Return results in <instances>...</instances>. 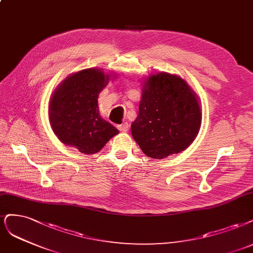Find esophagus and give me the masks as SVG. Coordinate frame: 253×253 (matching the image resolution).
<instances>
[{
  "instance_id": "1",
  "label": "esophagus",
  "mask_w": 253,
  "mask_h": 253,
  "mask_svg": "<svg viewBox=\"0 0 253 253\" xmlns=\"http://www.w3.org/2000/svg\"><path fill=\"white\" fill-rule=\"evenodd\" d=\"M117 127H118V129L120 130V132H126V130L128 129V124L127 123H124V124H121V125H118Z\"/></svg>"
}]
</instances>
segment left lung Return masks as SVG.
<instances>
[{"label":"left lung","mask_w":253,"mask_h":253,"mask_svg":"<svg viewBox=\"0 0 253 253\" xmlns=\"http://www.w3.org/2000/svg\"><path fill=\"white\" fill-rule=\"evenodd\" d=\"M201 121L199 99L187 83L177 75L160 72L143 84L139 113L130 132L146 156L163 159L187 149Z\"/></svg>","instance_id":"obj_1"}]
</instances>
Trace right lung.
Listing matches in <instances>:
<instances>
[{"label": "right lung", "instance_id": "add662e5", "mask_svg": "<svg viewBox=\"0 0 253 253\" xmlns=\"http://www.w3.org/2000/svg\"><path fill=\"white\" fill-rule=\"evenodd\" d=\"M110 80L100 69H84L69 75L55 89L49 102V119L64 144L95 154L119 133L100 117L98 109V95Z\"/></svg>", "mask_w": 253, "mask_h": 253}]
</instances>
